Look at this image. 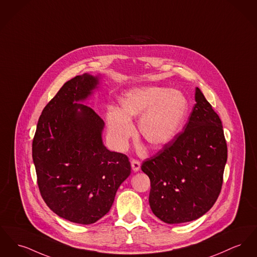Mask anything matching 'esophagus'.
Masks as SVG:
<instances>
[{"label":"esophagus","mask_w":257,"mask_h":257,"mask_svg":"<svg viewBox=\"0 0 257 257\" xmlns=\"http://www.w3.org/2000/svg\"><path fill=\"white\" fill-rule=\"evenodd\" d=\"M131 167H132V170H133V172H139V170L141 169V163L138 161V160H132L131 161Z\"/></svg>","instance_id":"obj_1"}]
</instances>
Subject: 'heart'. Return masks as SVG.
Segmentation results:
<instances>
[{
  "mask_svg": "<svg viewBox=\"0 0 257 257\" xmlns=\"http://www.w3.org/2000/svg\"><path fill=\"white\" fill-rule=\"evenodd\" d=\"M119 104V109L109 107L106 113L110 141L119 151L126 148L133 136L132 119L140 115L139 131L143 139L153 148L165 147L179 134L189 106L182 92L159 86L126 91Z\"/></svg>",
  "mask_w": 257,
  "mask_h": 257,
  "instance_id": "b5f03b06",
  "label": "heart"
}]
</instances>
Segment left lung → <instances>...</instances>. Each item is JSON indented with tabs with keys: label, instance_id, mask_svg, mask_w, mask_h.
<instances>
[{
	"label": "left lung",
	"instance_id": "obj_1",
	"mask_svg": "<svg viewBox=\"0 0 257 257\" xmlns=\"http://www.w3.org/2000/svg\"><path fill=\"white\" fill-rule=\"evenodd\" d=\"M195 102L184 131L142 165L151 180V211L168 224L198 219L221 190L227 161L221 120L198 87Z\"/></svg>",
	"mask_w": 257,
	"mask_h": 257
}]
</instances>
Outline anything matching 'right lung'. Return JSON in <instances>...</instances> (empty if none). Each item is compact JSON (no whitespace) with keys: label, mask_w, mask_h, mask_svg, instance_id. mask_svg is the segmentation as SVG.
Here are the masks:
<instances>
[{"label":"right lung","mask_w":257,"mask_h":257,"mask_svg":"<svg viewBox=\"0 0 257 257\" xmlns=\"http://www.w3.org/2000/svg\"><path fill=\"white\" fill-rule=\"evenodd\" d=\"M102 77L85 73L67 81L44 108L33 141L42 197L51 211L78 224H92L106 214L131 174L127 156L105 147V122L84 105Z\"/></svg>","instance_id":"obj_1"}]
</instances>
